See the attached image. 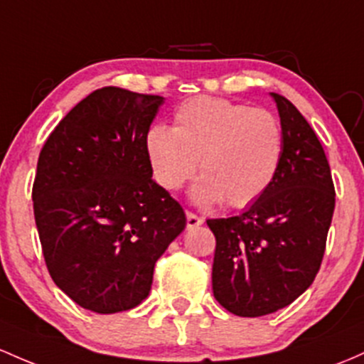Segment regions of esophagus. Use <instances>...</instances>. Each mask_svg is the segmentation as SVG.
<instances>
[{"label": "esophagus", "mask_w": 364, "mask_h": 364, "mask_svg": "<svg viewBox=\"0 0 364 364\" xmlns=\"http://www.w3.org/2000/svg\"><path fill=\"white\" fill-rule=\"evenodd\" d=\"M200 225H203V218L193 213H186V228H188V230H193V228Z\"/></svg>", "instance_id": "1"}]
</instances>
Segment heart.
<instances>
[{"mask_svg": "<svg viewBox=\"0 0 364 364\" xmlns=\"http://www.w3.org/2000/svg\"><path fill=\"white\" fill-rule=\"evenodd\" d=\"M146 154L162 188L179 190L198 166L203 176L191 188V200L245 207L269 188L278 173L282 127L269 112L202 95L176 109L173 129L151 127Z\"/></svg>", "mask_w": 364, "mask_h": 364, "instance_id": "heart-1", "label": "heart"}]
</instances>
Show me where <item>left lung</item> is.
Wrapping results in <instances>:
<instances>
[{
    "instance_id": "1",
    "label": "left lung",
    "mask_w": 364,
    "mask_h": 364,
    "mask_svg": "<svg viewBox=\"0 0 364 364\" xmlns=\"http://www.w3.org/2000/svg\"><path fill=\"white\" fill-rule=\"evenodd\" d=\"M271 97L283 136L273 183L238 215L207 219L215 237L214 297L243 318L274 313L309 289L335 209L330 166L316 133L285 97Z\"/></svg>"
}]
</instances>
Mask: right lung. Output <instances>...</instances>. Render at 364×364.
Here are the masks:
<instances>
[{"label":"right lung","instance_id":"obj_1","mask_svg":"<svg viewBox=\"0 0 364 364\" xmlns=\"http://www.w3.org/2000/svg\"><path fill=\"white\" fill-rule=\"evenodd\" d=\"M162 103L102 87L58 122L39 154L33 200L46 267L93 313L141 304L155 262L186 226L183 207L151 179L146 134Z\"/></svg>","mask_w":364,"mask_h":364}]
</instances>
